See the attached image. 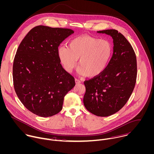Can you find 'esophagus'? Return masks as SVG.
<instances>
[{"label": "esophagus", "instance_id": "1", "mask_svg": "<svg viewBox=\"0 0 154 154\" xmlns=\"http://www.w3.org/2000/svg\"><path fill=\"white\" fill-rule=\"evenodd\" d=\"M75 84H79L81 83V81L79 80V79H75Z\"/></svg>", "mask_w": 154, "mask_h": 154}]
</instances>
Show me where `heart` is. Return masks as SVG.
Returning a JSON list of instances; mask_svg holds the SVG:
<instances>
[{
  "label": "heart",
  "instance_id": "1",
  "mask_svg": "<svg viewBox=\"0 0 154 154\" xmlns=\"http://www.w3.org/2000/svg\"><path fill=\"white\" fill-rule=\"evenodd\" d=\"M112 51V46L109 41L83 34L71 40L68 48L60 46L57 54L67 72L73 71L80 59L79 74L93 78L105 71L111 60Z\"/></svg>",
  "mask_w": 154,
  "mask_h": 154
}]
</instances>
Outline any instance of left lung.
I'll return each instance as SVG.
<instances>
[{"label":"left lung","instance_id":"8db88e82","mask_svg":"<svg viewBox=\"0 0 154 154\" xmlns=\"http://www.w3.org/2000/svg\"><path fill=\"white\" fill-rule=\"evenodd\" d=\"M97 32L112 37L113 54L103 73L84 82L83 103L92 114L108 117L120 111L131 97L137 79V59L131 45L117 30Z\"/></svg>","mask_w":154,"mask_h":154}]
</instances>
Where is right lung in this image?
Listing matches in <instances>:
<instances>
[{
  "label": "right lung",
  "mask_w": 154,
  "mask_h": 154,
  "mask_svg": "<svg viewBox=\"0 0 154 154\" xmlns=\"http://www.w3.org/2000/svg\"><path fill=\"white\" fill-rule=\"evenodd\" d=\"M74 32L39 25L19 45L13 63L14 87L22 103L37 116L58 114L65 96L75 86L74 78L63 68L57 54L60 44Z\"/></svg>",
  "instance_id": "obj_1"
}]
</instances>
